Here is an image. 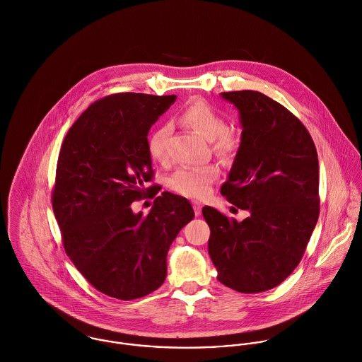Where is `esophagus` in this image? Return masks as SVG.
<instances>
[{
  "label": "esophagus",
  "mask_w": 362,
  "mask_h": 362,
  "mask_svg": "<svg viewBox=\"0 0 362 362\" xmlns=\"http://www.w3.org/2000/svg\"><path fill=\"white\" fill-rule=\"evenodd\" d=\"M192 206H193V210H194V214L199 217L200 214H202V203H199V202H192Z\"/></svg>",
  "instance_id": "34e87169"
}]
</instances>
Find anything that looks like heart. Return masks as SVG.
I'll return each instance as SVG.
<instances>
[{
    "mask_svg": "<svg viewBox=\"0 0 362 362\" xmlns=\"http://www.w3.org/2000/svg\"><path fill=\"white\" fill-rule=\"evenodd\" d=\"M180 120L183 124L211 141L213 152L225 160L232 159L240 148V136L233 129L228 127L225 116L204 99L190 102L183 109ZM169 134L170 126L162 124L148 139L149 156L159 163H166L169 159ZM217 177L216 165L182 168L169 177L168 185L177 194L190 199H203L209 194Z\"/></svg>",
    "mask_w": 362,
    "mask_h": 362,
    "instance_id": "1",
    "label": "heart"
}]
</instances>
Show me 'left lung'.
<instances>
[{
    "label": "left lung",
    "instance_id": "left-lung-1",
    "mask_svg": "<svg viewBox=\"0 0 362 362\" xmlns=\"http://www.w3.org/2000/svg\"><path fill=\"white\" fill-rule=\"evenodd\" d=\"M239 110L240 148L221 194L250 216L204 207L218 281L245 293L281 284L299 264L319 218V162L306 127L257 90L222 92Z\"/></svg>",
    "mask_w": 362,
    "mask_h": 362
}]
</instances>
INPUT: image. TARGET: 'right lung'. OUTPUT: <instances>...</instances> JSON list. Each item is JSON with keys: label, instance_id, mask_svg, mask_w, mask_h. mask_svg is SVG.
I'll return each mask as SVG.
<instances>
[{"label": "right lung", "instance_id": "right-lung-1", "mask_svg": "<svg viewBox=\"0 0 362 362\" xmlns=\"http://www.w3.org/2000/svg\"><path fill=\"white\" fill-rule=\"evenodd\" d=\"M176 95L115 93L92 103L69 130L57 160L52 204L67 256L98 291L143 298L166 277L168 250L194 217L187 199L163 192L148 216L132 203L156 187L151 126ZM155 190L151 197H155Z\"/></svg>", "mask_w": 362, "mask_h": 362}]
</instances>
